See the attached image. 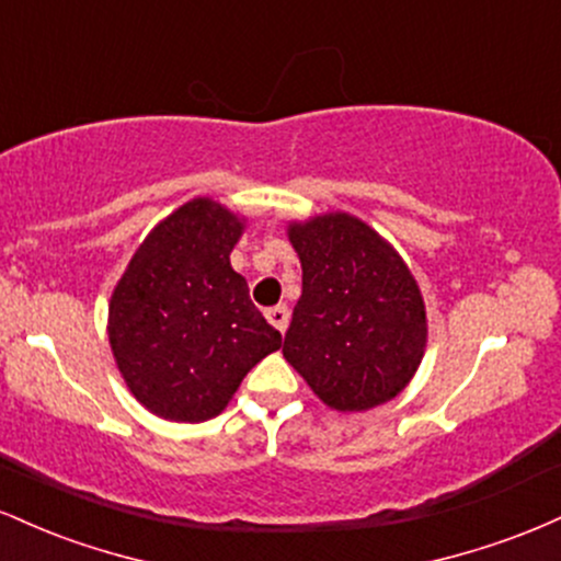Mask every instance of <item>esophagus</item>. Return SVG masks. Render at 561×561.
I'll list each match as a JSON object with an SVG mask.
<instances>
[{
	"instance_id": "obj_1",
	"label": "esophagus",
	"mask_w": 561,
	"mask_h": 561,
	"mask_svg": "<svg viewBox=\"0 0 561 561\" xmlns=\"http://www.w3.org/2000/svg\"><path fill=\"white\" fill-rule=\"evenodd\" d=\"M266 319L272 321V324L276 327V330L285 332V330H287V324H289V308L285 306V302H279V306L268 308V311H266Z\"/></svg>"
}]
</instances>
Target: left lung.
<instances>
[{"label":"left lung","mask_w":561,"mask_h":561,"mask_svg":"<svg viewBox=\"0 0 561 561\" xmlns=\"http://www.w3.org/2000/svg\"><path fill=\"white\" fill-rule=\"evenodd\" d=\"M302 295L285 358L327 405L366 411L414 377L427 343L424 302L401 255L347 214L293 224Z\"/></svg>","instance_id":"8db88e82"}]
</instances>
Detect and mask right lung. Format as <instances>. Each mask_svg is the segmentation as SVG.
I'll return each instance as SVG.
<instances>
[{
	"label": "right lung",
	"instance_id": "right-lung-1",
	"mask_svg": "<svg viewBox=\"0 0 561 561\" xmlns=\"http://www.w3.org/2000/svg\"><path fill=\"white\" fill-rule=\"evenodd\" d=\"M234 214L197 197L150 231L111 300L115 364L134 398L171 422L221 414L282 334L250 300L229 253Z\"/></svg>",
	"mask_w": 561,
	"mask_h": 561
}]
</instances>
